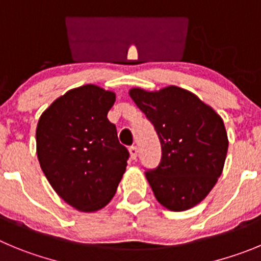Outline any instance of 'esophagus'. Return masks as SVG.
I'll list each match as a JSON object with an SVG mask.
<instances>
[{
  "instance_id": "obj_1",
  "label": "esophagus",
  "mask_w": 261,
  "mask_h": 261,
  "mask_svg": "<svg viewBox=\"0 0 261 261\" xmlns=\"http://www.w3.org/2000/svg\"><path fill=\"white\" fill-rule=\"evenodd\" d=\"M128 152H130V158L135 161L136 157H138V148L136 147H130L128 148Z\"/></svg>"
}]
</instances>
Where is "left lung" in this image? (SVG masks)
Returning <instances> with one entry per match:
<instances>
[{"label":"left lung","mask_w":261,"mask_h":261,"mask_svg":"<svg viewBox=\"0 0 261 261\" xmlns=\"http://www.w3.org/2000/svg\"><path fill=\"white\" fill-rule=\"evenodd\" d=\"M128 94L160 138V165L145 172L155 198L171 211L194 207L223 172L228 152L223 119L181 87L167 86L160 91L135 87Z\"/></svg>","instance_id":"1"}]
</instances>
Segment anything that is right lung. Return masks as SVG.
<instances>
[{
	"label": "right lung",
	"mask_w": 261,
	"mask_h": 261,
	"mask_svg": "<svg viewBox=\"0 0 261 261\" xmlns=\"http://www.w3.org/2000/svg\"><path fill=\"white\" fill-rule=\"evenodd\" d=\"M116 94L84 85L58 97L37 123V157L60 198L94 213L109 203L126 171L128 150L107 118Z\"/></svg>",
	"instance_id": "right-lung-1"
}]
</instances>
